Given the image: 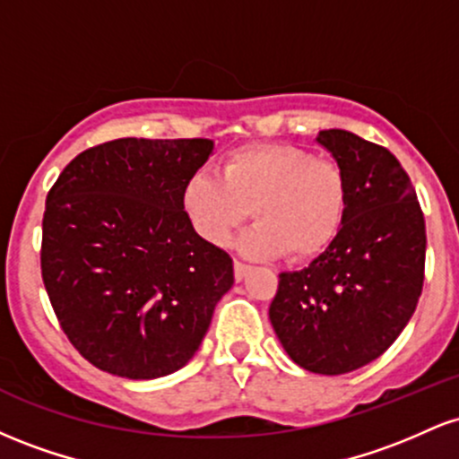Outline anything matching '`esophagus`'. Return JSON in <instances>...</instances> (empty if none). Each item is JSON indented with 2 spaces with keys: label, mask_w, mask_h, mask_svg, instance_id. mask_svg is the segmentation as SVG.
I'll return each instance as SVG.
<instances>
[{
  "label": "esophagus",
  "mask_w": 459,
  "mask_h": 459,
  "mask_svg": "<svg viewBox=\"0 0 459 459\" xmlns=\"http://www.w3.org/2000/svg\"><path fill=\"white\" fill-rule=\"evenodd\" d=\"M233 265H235V281H244V276L247 273V270H250V265L244 261H237V259Z\"/></svg>",
  "instance_id": "obj_1"
}]
</instances>
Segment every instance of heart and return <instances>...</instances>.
Listing matches in <instances>:
<instances>
[{"mask_svg": "<svg viewBox=\"0 0 459 459\" xmlns=\"http://www.w3.org/2000/svg\"><path fill=\"white\" fill-rule=\"evenodd\" d=\"M194 230L226 246L250 215L256 224L239 239L247 256L308 261L339 237L347 212V178L332 160L293 144H252L230 152L220 177L196 172L181 196Z\"/></svg>", "mask_w": 459, "mask_h": 459, "instance_id": "b5f03b06", "label": "heart"}]
</instances>
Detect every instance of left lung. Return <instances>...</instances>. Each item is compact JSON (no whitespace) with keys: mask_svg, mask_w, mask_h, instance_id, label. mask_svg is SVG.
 I'll list each match as a JSON object with an SVG mask.
<instances>
[{"mask_svg":"<svg viewBox=\"0 0 459 459\" xmlns=\"http://www.w3.org/2000/svg\"><path fill=\"white\" fill-rule=\"evenodd\" d=\"M317 144L345 172V220L324 255L281 273L270 321L296 365L341 376L382 356L412 317L425 220L391 151L343 129L319 131Z\"/></svg>","mask_w":459,"mask_h":459,"instance_id":"1","label":"left lung"}]
</instances>
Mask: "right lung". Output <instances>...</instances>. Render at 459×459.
Masks as SVG:
<instances>
[{
	"label": "right lung",
	"mask_w": 459,
	"mask_h": 459,
	"mask_svg": "<svg viewBox=\"0 0 459 459\" xmlns=\"http://www.w3.org/2000/svg\"><path fill=\"white\" fill-rule=\"evenodd\" d=\"M213 146L105 142L68 163L47 196V296L68 341L101 371L155 380L186 367L233 287V259L194 230L181 203Z\"/></svg>",
	"instance_id": "1"
}]
</instances>
